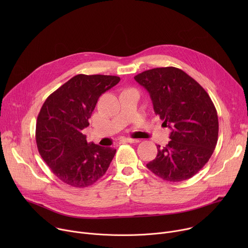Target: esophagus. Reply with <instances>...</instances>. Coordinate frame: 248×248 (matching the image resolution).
<instances>
[{
    "label": "esophagus",
    "instance_id": "34e87169",
    "mask_svg": "<svg viewBox=\"0 0 248 248\" xmlns=\"http://www.w3.org/2000/svg\"><path fill=\"white\" fill-rule=\"evenodd\" d=\"M122 141H124V142H127V143H137V142H139L138 139H134V138H130V137L123 138Z\"/></svg>",
    "mask_w": 248,
    "mask_h": 248
}]
</instances>
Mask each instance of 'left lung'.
<instances>
[{
    "mask_svg": "<svg viewBox=\"0 0 248 248\" xmlns=\"http://www.w3.org/2000/svg\"><path fill=\"white\" fill-rule=\"evenodd\" d=\"M150 94L154 112L171 129L170 142L157 146L147 168L167 182H183L196 174L217 145L219 122L205 89L184 70L156 67L134 77Z\"/></svg>",
    "mask_w": 248,
    "mask_h": 248,
    "instance_id": "left-lung-1",
    "label": "left lung"
}]
</instances>
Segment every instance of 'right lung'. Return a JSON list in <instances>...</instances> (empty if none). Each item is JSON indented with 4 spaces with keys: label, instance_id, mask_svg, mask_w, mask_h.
I'll return each instance as SVG.
<instances>
[{
    "label": "right lung",
    "instance_id": "add662e5",
    "mask_svg": "<svg viewBox=\"0 0 248 248\" xmlns=\"http://www.w3.org/2000/svg\"><path fill=\"white\" fill-rule=\"evenodd\" d=\"M120 80L115 76L78 75L44 102L35 138L42 159L62 183L83 188L107 171L116 149L88 143L83 129L99 97Z\"/></svg>",
    "mask_w": 248,
    "mask_h": 248
}]
</instances>
